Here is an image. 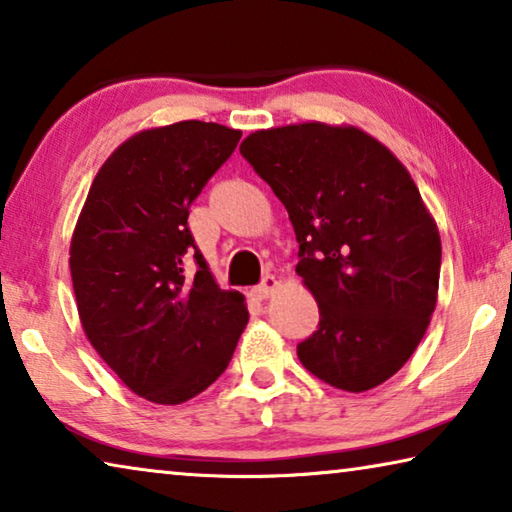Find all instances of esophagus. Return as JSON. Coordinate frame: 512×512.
<instances>
[{"label":"esophagus","instance_id":"esophagus-1","mask_svg":"<svg viewBox=\"0 0 512 512\" xmlns=\"http://www.w3.org/2000/svg\"><path fill=\"white\" fill-rule=\"evenodd\" d=\"M280 287H282V284H280V280H277V277H273V275H266V277H264V282L259 284V287H255V289H253V293H255V298H257V300H266V298H271L273 293L280 291Z\"/></svg>","mask_w":512,"mask_h":512}]
</instances>
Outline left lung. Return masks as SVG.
<instances>
[{
  "instance_id": "left-lung-1",
  "label": "left lung",
  "mask_w": 512,
  "mask_h": 512,
  "mask_svg": "<svg viewBox=\"0 0 512 512\" xmlns=\"http://www.w3.org/2000/svg\"><path fill=\"white\" fill-rule=\"evenodd\" d=\"M239 151L287 207L296 273L320 323L298 345L311 375L370 391L418 348L438 302L440 232L391 149L350 124L250 133Z\"/></svg>"
}]
</instances>
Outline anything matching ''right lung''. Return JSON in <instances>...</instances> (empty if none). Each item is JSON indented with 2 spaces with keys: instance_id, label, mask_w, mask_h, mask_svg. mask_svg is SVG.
Listing matches in <instances>:
<instances>
[{
  "instance_id": "add662e5",
  "label": "right lung",
  "mask_w": 512,
  "mask_h": 512,
  "mask_svg": "<svg viewBox=\"0 0 512 512\" xmlns=\"http://www.w3.org/2000/svg\"><path fill=\"white\" fill-rule=\"evenodd\" d=\"M239 137L198 119L144 128L101 164L76 221L69 271L83 332L155 404H183L214 384L248 325L246 298L219 289L187 228L189 205Z\"/></svg>"
}]
</instances>
